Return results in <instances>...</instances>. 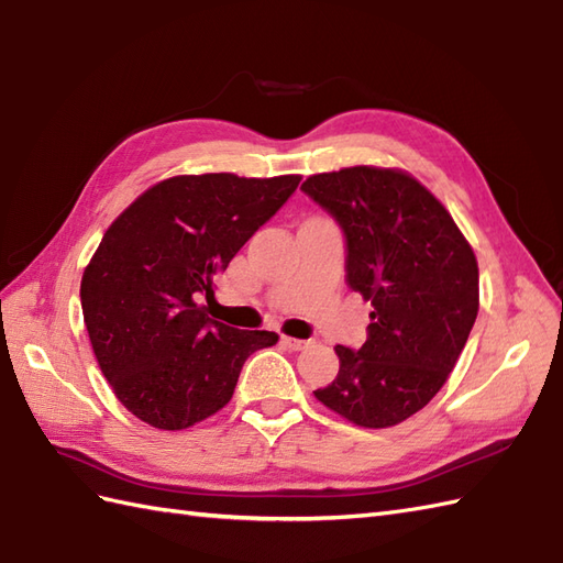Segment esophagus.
I'll return each mask as SVG.
<instances>
[{"mask_svg": "<svg viewBox=\"0 0 563 563\" xmlns=\"http://www.w3.org/2000/svg\"><path fill=\"white\" fill-rule=\"evenodd\" d=\"M283 343L290 350H305L311 345V341H302V338H292V335H283Z\"/></svg>", "mask_w": 563, "mask_h": 563, "instance_id": "obj_1", "label": "esophagus"}]
</instances>
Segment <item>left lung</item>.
<instances>
[{
    "instance_id": "left-lung-1",
    "label": "left lung",
    "mask_w": 563,
    "mask_h": 563,
    "mask_svg": "<svg viewBox=\"0 0 563 563\" xmlns=\"http://www.w3.org/2000/svg\"><path fill=\"white\" fill-rule=\"evenodd\" d=\"M302 189L345 232L347 285L372 302L360 350L313 396L343 420L386 429L420 412L459 362L479 309L473 246L434 194L398 167L355 165Z\"/></svg>"
}]
</instances>
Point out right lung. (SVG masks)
<instances>
[{
  "label": "right lung",
  "instance_id": "right-lung-1",
  "mask_svg": "<svg viewBox=\"0 0 563 563\" xmlns=\"http://www.w3.org/2000/svg\"><path fill=\"white\" fill-rule=\"evenodd\" d=\"M299 175H177L148 187L104 230L81 278L98 367L124 408L163 431L230 402L244 360L278 343L208 317L201 295L276 216Z\"/></svg>",
  "mask_w": 563,
  "mask_h": 563
}]
</instances>
